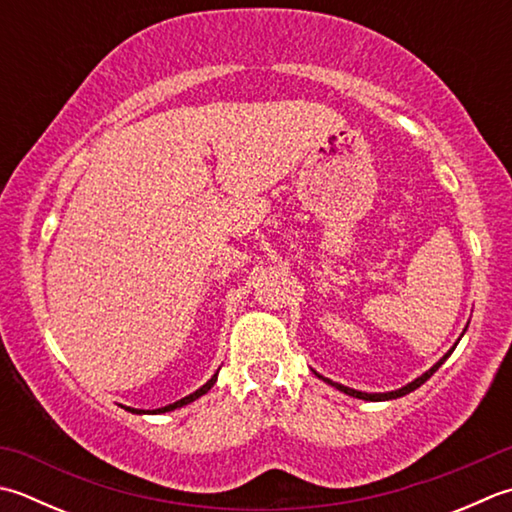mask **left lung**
Masks as SVG:
<instances>
[{"instance_id": "left-lung-1", "label": "left lung", "mask_w": 512, "mask_h": 512, "mask_svg": "<svg viewBox=\"0 0 512 512\" xmlns=\"http://www.w3.org/2000/svg\"><path fill=\"white\" fill-rule=\"evenodd\" d=\"M457 346V344H455ZM455 346L453 348H450L448 350V353L442 357V359H439V362L433 366V368H430V370H426V373L422 375V377H417L415 379V382H410L408 386H404V388H399V390H393V393H362V390H353V388H348V386H342V384H335V382H330V379H326V377H322V375H319V377H322L324 379V382H328L330 386H335L337 390H342V393H346V395H350V397H357V399H366V402H386V399H397V397H404V395H408V393H413V390L415 388H419V386H422L424 382H426V379H430V375H433L435 373V370L439 368V366H442L444 362H446V359L450 357V353H453V350H455Z\"/></svg>"}]
</instances>
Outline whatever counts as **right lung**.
I'll use <instances>...</instances> for the list:
<instances>
[{
    "label": "right lung",
    "mask_w": 512,
    "mask_h": 512,
    "mask_svg": "<svg viewBox=\"0 0 512 512\" xmlns=\"http://www.w3.org/2000/svg\"><path fill=\"white\" fill-rule=\"evenodd\" d=\"M217 382V375H213L208 379V382L199 388V390H195L193 395H188V397H184V399H179V402H175V404H168V406H164V408H157V410H153V413H168V410H175V408H182V406H186V404H190V402H195L197 397H202V395H206L210 388H213V384ZM130 413H142V410H137V408H128Z\"/></svg>",
    "instance_id": "obj_1"
}]
</instances>
